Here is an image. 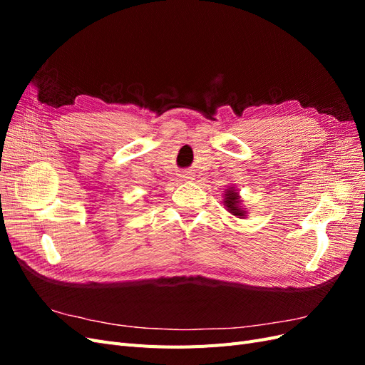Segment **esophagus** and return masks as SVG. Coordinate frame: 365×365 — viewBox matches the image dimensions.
Masks as SVG:
<instances>
[{"label":"esophagus","instance_id":"esophagus-1","mask_svg":"<svg viewBox=\"0 0 365 365\" xmlns=\"http://www.w3.org/2000/svg\"><path fill=\"white\" fill-rule=\"evenodd\" d=\"M181 180H182V181H192V180H193L192 172H184V173L181 175Z\"/></svg>","mask_w":365,"mask_h":365}]
</instances>
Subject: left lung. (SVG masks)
Listing matches in <instances>:
<instances>
[{
	"mask_svg": "<svg viewBox=\"0 0 365 365\" xmlns=\"http://www.w3.org/2000/svg\"><path fill=\"white\" fill-rule=\"evenodd\" d=\"M240 204H242V200L239 196V192L235 189V187H228V189H225L224 205L227 207L228 212L236 217H245L247 212Z\"/></svg>",
	"mask_w": 365,
	"mask_h": 365,
	"instance_id": "left-lung-1",
	"label": "left lung"
}]
</instances>
